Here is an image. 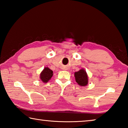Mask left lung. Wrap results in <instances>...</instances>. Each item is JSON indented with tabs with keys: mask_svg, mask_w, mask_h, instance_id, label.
Masks as SVG:
<instances>
[{
	"mask_svg": "<svg viewBox=\"0 0 128 128\" xmlns=\"http://www.w3.org/2000/svg\"><path fill=\"white\" fill-rule=\"evenodd\" d=\"M76 81L79 85L85 86L88 84V76L85 70L84 69H80L79 71L74 73Z\"/></svg>",
	"mask_w": 128,
	"mask_h": 128,
	"instance_id": "8db88e82",
	"label": "left lung"
}]
</instances>
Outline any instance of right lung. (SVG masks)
<instances>
[{
  "label": "right lung",
  "instance_id": "add662e5",
  "mask_svg": "<svg viewBox=\"0 0 128 128\" xmlns=\"http://www.w3.org/2000/svg\"><path fill=\"white\" fill-rule=\"evenodd\" d=\"M53 76V71L48 68V67H46L42 70V72L40 74V78L42 81L44 83H47Z\"/></svg>",
  "mask_w": 128,
  "mask_h": 128
}]
</instances>
